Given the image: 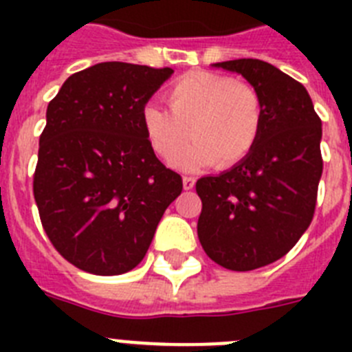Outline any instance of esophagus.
Masks as SVG:
<instances>
[{"mask_svg":"<svg viewBox=\"0 0 352 352\" xmlns=\"http://www.w3.org/2000/svg\"><path fill=\"white\" fill-rule=\"evenodd\" d=\"M195 185V178H192V176H183V188L185 190H192Z\"/></svg>","mask_w":352,"mask_h":352,"instance_id":"esophagus-1","label":"esophagus"}]
</instances>
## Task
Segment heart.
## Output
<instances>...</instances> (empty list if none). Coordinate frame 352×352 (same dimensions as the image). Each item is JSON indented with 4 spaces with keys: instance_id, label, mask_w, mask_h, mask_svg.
Returning <instances> with one entry per match:
<instances>
[{
    "instance_id": "1",
    "label": "heart",
    "mask_w": 352,
    "mask_h": 352,
    "mask_svg": "<svg viewBox=\"0 0 352 352\" xmlns=\"http://www.w3.org/2000/svg\"><path fill=\"white\" fill-rule=\"evenodd\" d=\"M169 111L146 105L142 126L155 153L176 164L188 141L185 167L229 169L252 153L264 125V102L250 82L211 72H190L170 84Z\"/></svg>"
}]
</instances>
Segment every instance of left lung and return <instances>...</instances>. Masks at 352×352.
Wrapping results in <instances>:
<instances>
[{
    "label": "left lung",
    "mask_w": 352,
    "mask_h": 352,
    "mask_svg": "<svg viewBox=\"0 0 352 352\" xmlns=\"http://www.w3.org/2000/svg\"><path fill=\"white\" fill-rule=\"evenodd\" d=\"M259 89L264 125L245 160L197 179V236L222 268L250 272L284 257L314 219L322 174L321 118L303 84L261 60L223 61Z\"/></svg>",
    "instance_id": "8db88e82"
}]
</instances>
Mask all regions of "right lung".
Here are the masks:
<instances>
[{"mask_svg":"<svg viewBox=\"0 0 352 352\" xmlns=\"http://www.w3.org/2000/svg\"><path fill=\"white\" fill-rule=\"evenodd\" d=\"M173 72L105 61L76 72L49 102L33 195L51 243L82 272L135 268L182 194V176L158 160L142 126Z\"/></svg>","mask_w":352,"mask_h":352,"instance_id":"add662e5","label":"right lung"}]
</instances>
